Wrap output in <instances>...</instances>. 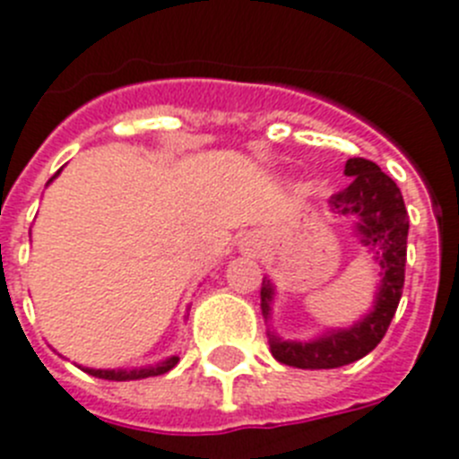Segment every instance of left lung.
I'll return each mask as SVG.
<instances>
[{"mask_svg": "<svg viewBox=\"0 0 459 459\" xmlns=\"http://www.w3.org/2000/svg\"><path fill=\"white\" fill-rule=\"evenodd\" d=\"M345 176H350L352 183L333 194L332 205L341 214L357 217V230L361 233L363 242L377 249L379 265H382L377 304H375V311L357 322L354 327L332 332L313 342H288L267 333L272 357L295 368H341L366 357L384 338L403 297L407 233H410V217H407L403 194L398 185L370 160H348ZM270 301L272 283L263 279L260 308L265 317L270 316Z\"/></svg>", "mask_w": 459, "mask_h": 459, "instance_id": "8db88e82", "label": "left lung"}]
</instances>
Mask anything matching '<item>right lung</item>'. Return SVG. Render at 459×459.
<instances>
[{
  "label": "right lung",
  "mask_w": 459,
  "mask_h": 459,
  "mask_svg": "<svg viewBox=\"0 0 459 459\" xmlns=\"http://www.w3.org/2000/svg\"><path fill=\"white\" fill-rule=\"evenodd\" d=\"M52 180V178H49ZM178 363V357H171L167 361L158 363V366H148V368H132V370H93L86 368V373L100 379H117V382H126V379H143V377H155V375H164Z\"/></svg>",
  "instance_id": "add662e5"
}]
</instances>
